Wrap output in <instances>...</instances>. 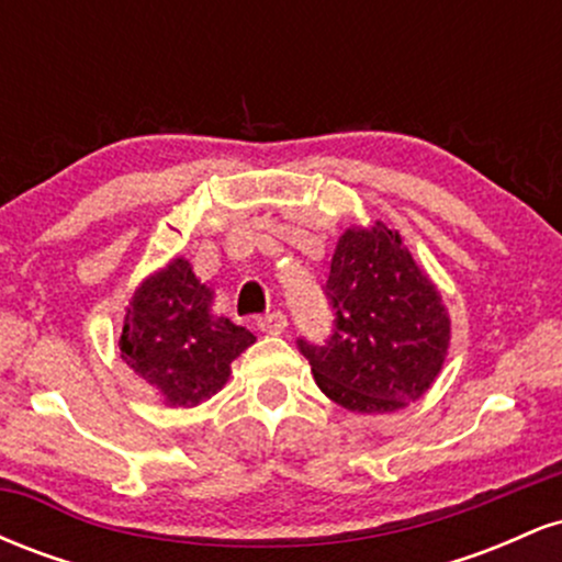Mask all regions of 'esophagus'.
I'll return each instance as SVG.
<instances>
[{"label": "esophagus", "mask_w": 562, "mask_h": 562, "mask_svg": "<svg viewBox=\"0 0 562 562\" xmlns=\"http://www.w3.org/2000/svg\"><path fill=\"white\" fill-rule=\"evenodd\" d=\"M259 330L267 333V335H280L288 330V317L282 312H272L267 314V317L259 319Z\"/></svg>", "instance_id": "34e87169"}]
</instances>
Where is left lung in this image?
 <instances>
[{
  "label": "left lung",
  "mask_w": 562,
  "mask_h": 562,
  "mask_svg": "<svg viewBox=\"0 0 562 562\" xmlns=\"http://www.w3.org/2000/svg\"><path fill=\"white\" fill-rule=\"evenodd\" d=\"M325 295L333 327L322 344L299 338L314 380L362 415L396 412L430 389L449 348V314L402 237L385 224L340 235Z\"/></svg>",
  "instance_id": "1"
}]
</instances>
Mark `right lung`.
Instances as JSON below:
<instances>
[{"label":"right lung","instance_id":"right-lung-1","mask_svg":"<svg viewBox=\"0 0 562 562\" xmlns=\"http://www.w3.org/2000/svg\"><path fill=\"white\" fill-rule=\"evenodd\" d=\"M211 299L190 261L173 259L142 282L126 312L121 359L171 406H195L222 391L229 364L256 340L243 325L211 317Z\"/></svg>","mask_w":562,"mask_h":562}]
</instances>
